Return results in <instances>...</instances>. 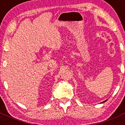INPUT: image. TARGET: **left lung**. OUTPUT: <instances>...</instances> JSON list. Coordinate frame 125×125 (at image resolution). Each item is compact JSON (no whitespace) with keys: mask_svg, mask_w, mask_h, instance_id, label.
Here are the masks:
<instances>
[{"mask_svg":"<svg viewBox=\"0 0 125 125\" xmlns=\"http://www.w3.org/2000/svg\"><path fill=\"white\" fill-rule=\"evenodd\" d=\"M105 101H104V102H103V103H104V102H105Z\"/></svg>","mask_w":125,"mask_h":125,"instance_id":"obj_1","label":"left lung"}]
</instances>
